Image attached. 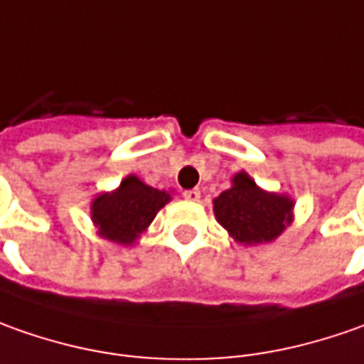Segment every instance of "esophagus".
<instances>
[{"instance_id":"34e87169","label":"esophagus","mask_w":364,"mask_h":364,"mask_svg":"<svg viewBox=\"0 0 364 364\" xmlns=\"http://www.w3.org/2000/svg\"><path fill=\"white\" fill-rule=\"evenodd\" d=\"M183 197L187 199V201H199L201 199V193H199V189H189V191H185Z\"/></svg>"}]
</instances>
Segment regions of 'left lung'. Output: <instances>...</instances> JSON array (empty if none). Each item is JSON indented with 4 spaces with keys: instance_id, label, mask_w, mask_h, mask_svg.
Listing matches in <instances>:
<instances>
[{
    "instance_id": "obj_1",
    "label": "left lung",
    "mask_w": 364,
    "mask_h": 364,
    "mask_svg": "<svg viewBox=\"0 0 364 364\" xmlns=\"http://www.w3.org/2000/svg\"><path fill=\"white\" fill-rule=\"evenodd\" d=\"M213 213L237 244H269L294 221V199L262 189L240 171L232 177V187L213 199Z\"/></svg>"
}]
</instances>
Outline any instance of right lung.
<instances>
[{
    "label": "right lung",
    "mask_w": 364,
    "mask_h": 364,
    "mask_svg": "<svg viewBox=\"0 0 364 364\" xmlns=\"http://www.w3.org/2000/svg\"><path fill=\"white\" fill-rule=\"evenodd\" d=\"M173 191L155 189L136 175H127L117 189L98 193L90 203L96 233L108 242L132 245L169 203Z\"/></svg>",
    "instance_id": "obj_1"
}]
</instances>
